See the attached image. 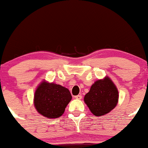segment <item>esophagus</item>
Returning a JSON list of instances; mask_svg holds the SVG:
<instances>
[{"mask_svg":"<svg viewBox=\"0 0 148 148\" xmlns=\"http://www.w3.org/2000/svg\"><path fill=\"white\" fill-rule=\"evenodd\" d=\"M74 98H75V99H82V96L81 95H76V96H75L74 97Z\"/></svg>","mask_w":148,"mask_h":148,"instance_id":"1","label":"esophagus"}]
</instances>
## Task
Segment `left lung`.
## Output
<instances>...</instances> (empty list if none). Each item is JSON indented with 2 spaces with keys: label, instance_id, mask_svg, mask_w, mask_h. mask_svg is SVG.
Instances as JSON below:
<instances>
[{
  "label": "left lung",
  "instance_id": "obj_1",
  "mask_svg": "<svg viewBox=\"0 0 148 148\" xmlns=\"http://www.w3.org/2000/svg\"><path fill=\"white\" fill-rule=\"evenodd\" d=\"M119 92L108 76L96 81L84 97V102L95 116L108 114L118 103Z\"/></svg>",
  "mask_w": 148,
  "mask_h": 148
}]
</instances>
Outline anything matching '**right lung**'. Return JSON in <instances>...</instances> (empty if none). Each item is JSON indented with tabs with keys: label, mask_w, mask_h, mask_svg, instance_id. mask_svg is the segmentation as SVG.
<instances>
[{
	"label": "right lung",
	"mask_w": 148,
	"mask_h": 148,
	"mask_svg": "<svg viewBox=\"0 0 148 148\" xmlns=\"http://www.w3.org/2000/svg\"><path fill=\"white\" fill-rule=\"evenodd\" d=\"M72 98L67 88L42 80L35 90L33 103L40 114L53 119L59 118L63 114Z\"/></svg>",
	"instance_id": "1"
}]
</instances>
